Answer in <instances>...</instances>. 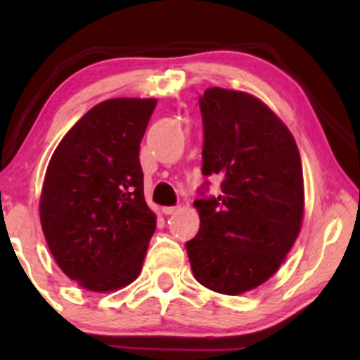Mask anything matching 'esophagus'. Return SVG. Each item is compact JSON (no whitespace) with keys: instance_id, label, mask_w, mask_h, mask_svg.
Segmentation results:
<instances>
[{"instance_id":"34e87169","label":"esophagus","mask_w":360,"mask_h":360,"mask_svg":"<svg viewBox=\"0 0 360 360\" xmlns=\"http://www.w3.org/2000/svg\"><path fill=\"white\" fill-rule=\"evenodd\" d=\"M177 209H179V207H163V209H162V212L165 214V216H170V214L177 212Z\"/></svg>"}]
</instances>
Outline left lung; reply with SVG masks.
I'll use <instances>...</instances> for the list:
<instances>
[{"instance_id": "1", "label": "left lung", "mask_w": 360, "mask_h": 360, "mask_svg": "<svg viewBox=\"0 0 360 360\" xmlns=\"http://www.w3.org/2000/svg\"><path fill=\"white\" fill-rule=\"evenodd\" d=\"M202 174L219 176L221 195L193 205L200 230L186 242L195 278L228 296L248 292L281 268L303 221V167L282 120L245 92L212 86L198 99Z\"/></svg>"}]
</instances>
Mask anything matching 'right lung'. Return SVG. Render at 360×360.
Listing matches in <instances>:
<instances>
[{"mask_svg":"<svg viewBox=\"0 0 360 360\" xmlns=\"http://www.w3.org/2000/svg\"><path fill=\"white\" fill-rule=\"evenodd\" d=\"M157 99L97 104L64 136L45 174L39 219L53 259L94 292L137 278L157 217L144 200L139 144Z\"/></svg>","mask_w":360,"mask_h":360,"instance_id":"right-lung-1","label":"right lung"}]
</instances>
